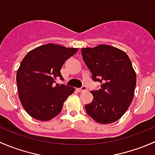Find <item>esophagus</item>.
<instances>
[{"label":"esophagus","mask_w":155,"mask_h":155,"mask_svg":"<svg viewBox=\"0 0 155 155\" xmlns=\"http://www.w3.org/2000/svg\"><path fill=\"white\" fill-rule=\"evenodd\" d=\"M76 90H77L79 92H82V91H87V88L86 86H82V87H79V88H77Z\"/></svg>","instance_id":"34e87169"}]
</instances>
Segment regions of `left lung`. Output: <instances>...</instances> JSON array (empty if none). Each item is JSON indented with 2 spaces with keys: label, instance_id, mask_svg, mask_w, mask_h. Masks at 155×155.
<instances>
[{
  "label": "left lung",
  "instance_id": "left-lung-1",
  "mask_svg": "<svg viewBox=\"0 0 155 155\" xmlns=\"http://www.w3.org/2000/svg\"><path fill=\"white\" fill-rule=\"evenodd\" d=\"M81 51L92 79L101 84L99 90L91 91L94 98L85 105L87 114L100 124L118 121L134 96L137 75L130 59L122 50L105 44Z\"/></svg>",
  "mask_w": 155,
  "mask_h": 155
}]
</instances>
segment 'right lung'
<instances>
[{
	"instance_id": "right-lung-1",
	"label": "right lung",
	"mask_w": 155,
	"mask_h": 155,
	"mask_svg": "<svg viewBox=\"0 0 155 155\" xmlns=\"http://www.w3.org/2000/svg\"><path fill=\"white\" fill-rule=\"evenodd\" d=\"M77 51V48L48 43L25 56L17 70L16 82L21 105L32 118L48 121L60 113L75 88L54 83L57 78L63 79L61 69Z\"/></svg>"
}]
</instances>
